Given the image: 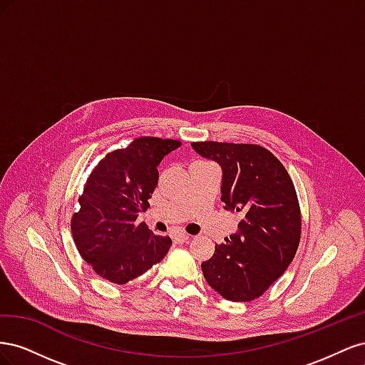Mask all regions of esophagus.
<instances>
[{
  "instance_id": "obj_1",
  "label": "esophagus",
  "mask_w": 365,
  "mask_h": 365,
  "mask_svg": "<svg viewBox=\"0 0 365 365\" xmlns=\"http://www.w3.org/2000/svg\"><path fill=\"white\" fill-rule=\"evenodd\" d=\"M189 239H190V236L187 233H176L173 236V240L176 242V244H182V242H187Z\"/></svg>"
}]
</instances>
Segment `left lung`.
Masks as SVG:
<instances>
[{
    "label": "left lung",
    "mask_w": 365,
    "mask_h": 365,
    "mask_svg": "<svg viewBox=\"0 0 365 365\" xmlns=\"http://www.w3.org/2000/svg\"><path fill=\"white\" fill-rule=\"evenodd\" d=\"M192 146L220 164V201L242 213L239 231L216 245L213 257L201 264L202 274L227 300L251 302L286 271L300 244L294 182L279 158L260 145L195 141Z\"/></svg>",
    "instance_id": "left-lung-1"
}]
</instances>
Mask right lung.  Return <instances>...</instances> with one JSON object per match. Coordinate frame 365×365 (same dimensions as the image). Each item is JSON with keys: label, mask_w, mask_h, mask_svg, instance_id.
I'll return each mask as SVG.
<instances>
[{"label": "right lung", "mask_w": 365, "mask_h": 365, "mask_svg": "<svg viewBox=\"0 0 365 365\" xmlns=\"http://www.w3.org/2000/svg\"><path fill=\"white\" fill-rule=\"evenodd\" d=\"M180 146V140L138 137L106 153L88 176L71 235L82 259L101 277L125 284L168 254L172 239L153 236L135 220L149 207L158 164Z\"/></svg>", "instance_id": "right-lung-1"}]
</instances>
